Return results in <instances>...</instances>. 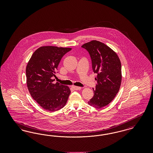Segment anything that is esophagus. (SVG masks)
<instances>
[{"instance_id":"34e87169","label":"esophagus","mask_w":153,"mask_h":153,"mask_svg":"<svg viewBox=\"0 0 153 153\" xmlns=\"http://www.w3.org/2000/svg\"><path fill=\"white\" fill-rule=\"evenodd\" d=\"M72 88L74 90H80L81 89V87H77V86H72Z\"/></svg>"}]
</instances>
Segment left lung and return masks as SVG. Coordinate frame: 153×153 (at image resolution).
<instances>
[{"instance_id": "left-lung-1", "label": "left lung", "mask_w": 153, "mask_h": 153, "mask_svg": "<svg viewBox=\"0 0 153 153\" xmlns=\"http://www.w3.org/2000/svg\"><path fill=\"white\" fill-rule=\"evenodd\" d=\"M82 47L89 52L93 71L97 74V85L88 104L101 108L112 102L119 91L122 79L120 60L115 51L100 41L92 40Z\"/></svg>"}]
</instances>
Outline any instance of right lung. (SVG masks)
<instances>
[{"label": "right lung", "mask_w": 153, "mask_h": 153, "mask_svg": "<svg viewBox=\"0 0 153 153\" xmlns=\"http://www.w3.org/2000/svg\"><path fill=\"white\" fill-rule=\"evenodd\" d=\"M72 48L44 46L37 49L26 68V84L31 97L44 109L54 112L65 105L71 94L66 85L54 84L53 76L62 57Z\"/></svg>", "instance_id": "add662e5"}]
</instances>
